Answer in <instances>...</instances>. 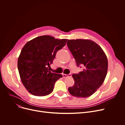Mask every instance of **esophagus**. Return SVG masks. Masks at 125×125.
Returning <instances> with one entry per match:
<instances>
[{"label": "esophagus", "instance_id": "esophagus-1", "mask_svg": "<svg viewBox=\"0 0 125 125\" xmlns=\"http://www.w3.org/2000/svg\"><path fill=\"white\" fill-rule=\"evenodd\" d=\"M62 75H63V77H64V78H66V77H68V76H71V75H72V74L70 73V74H62Z\"/></svg>", "mask_w": 125, "mask_h": 125}]
</instances>
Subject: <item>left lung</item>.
<instances>
[{
    "mask_svg": "<svg viewBox=\"0 0 125 125\" xmlns=\"http://www.w3.org/2000/svg\"><path fill=\"white\" fill-rule=\"evenodd\" d=\"M67 44L77 67H83V71L72 75L74 84L69 87V92L76 97H88L101 86L106 77V56L99 45L88 39H68Z\"/></svg>",
    "mask_w": 125,
    "mask_h": 125,
    "instance_id": "1",
    "label": "left lung"
}]
</instances>
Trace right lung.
<instances>
[{"label": "right lung", "instance_id": "obj_1", "mask_svg": "<svg viewBox=\"0 0 125 125\" xmlns=\"http://www.w3.org/2000/svg\"><path fill=\"white\" fill-rule=\"evenodd\" d=\"M66 39L52 36L37 37L26 43L18 60L22 83L31 94L44 96L53 91L55 83L62 75L51 73L48 66L52 64L57 52L65 45Z\"/></svg>", "mask_w": 125, "mask_h": 125}]
</instances>
